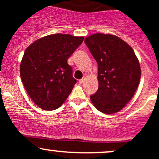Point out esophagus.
Returning <instances> with one entry per match:
<instances>
[{"label":"esophagus","mask_w":159,"mask_h":159,"mask_svg":"<svg viewBox=\"0 0 159 159\" xmlns=\"http://www.w3.org/2000/svg\"><path fill=\"white\" fill-rule=\"evenodd\" d=\"M84 80H85V78H81V80H79V83H80V84H83V83H84Z\"/></svg>","instance_id":"obj_1"}]
</instances>
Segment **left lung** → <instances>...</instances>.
I'll list each match as a JSON object with an SVG mask.
<instances>
[{"mask_svg":"<svg viewBox=\"0 0 159 159\" xmlns=\"http://www.w3.org/2000/svg\"><path fill=\"white\" fill-rule=\"evenodd\" d=\"M85 44L98 64V88L91 95L94 106L104 114H114L135 93L141 71L132 47L117 36L96 34Z\"/></svg>","mask_w":159,"mask_h":159,"instance_id":"8db88e82","label":"left lung"}]
</instances>
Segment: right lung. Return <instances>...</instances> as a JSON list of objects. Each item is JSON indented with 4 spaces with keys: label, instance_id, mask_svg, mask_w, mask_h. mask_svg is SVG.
<instances>
[{
    "label": "right lung",
    "instance_id": "1",
    "mask_svg": "<svg viewBox=\"0 0 159 159\" xmlns=\"http://www.w3.org/2000/svg\"><path fill=\"white\" fill-rule=\"evenodd\" d=\"M83 36L52 34L27 47L20 65L21 81L34 102L45 111L57 109L77 80L68 58L81 45Z\"/></svg>",
    "mask_w": 159,
    "mask_h": 159
}]
</instances>
